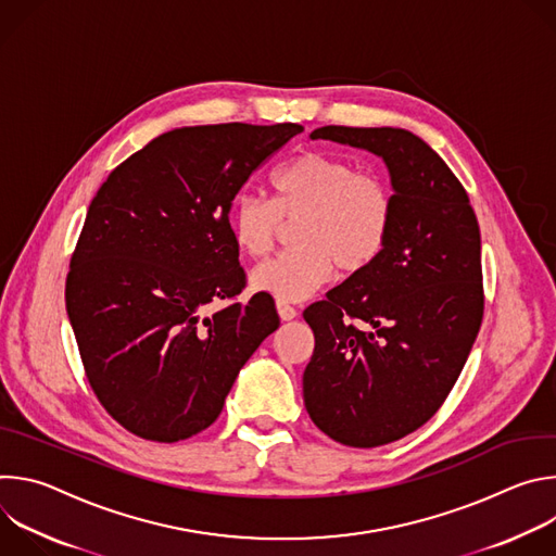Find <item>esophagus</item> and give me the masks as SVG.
Listing matches in <instances>:
<instances>
[{"label":"esophagus","mask_w":556,"mask_h":556,"mask_svg":"<svg viewBox=\"0 0 556 556\" xmlns=\"http://www.w3.org/2000/svg\"><path fill=\"white\" fill-rule=\"evenodd\" d=\"M277 312L281 316V321H292L296 316V307L288 301H281V299H277Z\"/></svg>","instance_id":"1"}]
</instances>
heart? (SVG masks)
Instances as JSON below:
<instances>
[{"label": "heart", "instance_id": "heart-1", "mask_svg": "<svg viewBox=\"0 0 556 556\" xmlns=\"http://www.w3.org/2000/svg\"><path fill=\"white\" fill-rule=\"evenodd\" d=\"M275 198L242 193L230 208L232 240L247 255H266L279 235L282 219L296 222V247L262 262L253 288L281 301L314 294L339 266L361 273L384 253L393 228V193L378 176L358 169L324 151H307L273 176Z\"/></svg>", "mask_w": 556, "mask_h": 556}]
</instances>
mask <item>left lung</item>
<instances>
[{"mask_svg":"<svg viewBox=\"0 0 556 556\" xmlns=\"http://www.w3.org/2000/svg\"><path fill=\"white\" fill-rule=\"evenodd\" d=\"M309 138L380 155L393 187L384 253L303 312L314 332L305 409L332 440L371 448L435 416L478 339L480 224L462 182L416 134L328 125Z\"/></svg>","mask_w":556,"mask_h":556,"instance_id":"1","label":"left lung"}]
</instances>
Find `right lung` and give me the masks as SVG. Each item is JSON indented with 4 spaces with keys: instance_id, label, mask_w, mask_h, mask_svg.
Here are the masks:
<instances>
[{
    "instance_id": "add662e5",
    "label": "right lung",
    "mask_w": 556,
    "mask_h": 556,
    "mask_svg": "<svg viewBox=\"0 0 556 556\" xmlns=\"http://www.w3.org/2000/svg\"><path fill=\"white\" fill-rule=\"evenodd\" d=\"M296 123L172 129L94 195L65 279L78 354L103 409L151 442L187 440L222 414L237 374L279 328L247 286L230 202L301 134ZM208 302H224L213 315Z\"/></svg>"
}]
</instances>
